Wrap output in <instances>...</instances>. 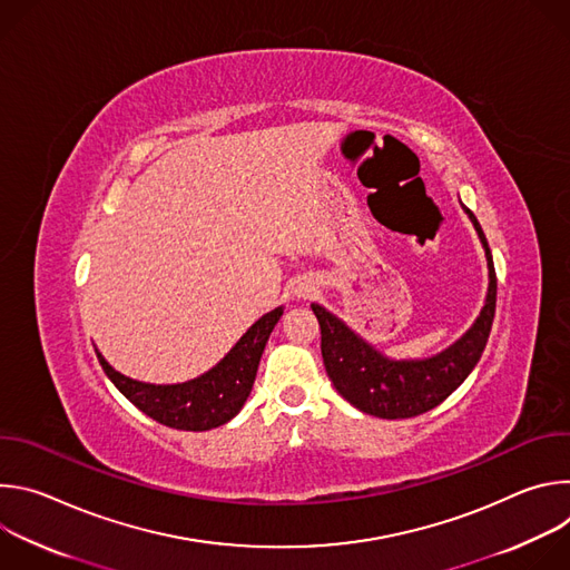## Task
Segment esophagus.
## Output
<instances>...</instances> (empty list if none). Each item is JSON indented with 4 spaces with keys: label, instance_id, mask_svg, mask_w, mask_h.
Listing matches in <instances>:
<instances>
[{
    "label": "esophagus",
    "instance_id": "34e87169",
    "mask_svg": "<svg viewBox=\"0 0 570 570\" xmlns=\"http://www.w3.org/2000/svg\"><path fill=\"white\" fill-rule=\"evenodd\" d=\"M315 291H317V286H315V282H311V279H299L297 284H295V295L297 297H313L315 295Z\"/></svg>",
    "mask_w": 570,
    "mask_h": 570
}]
</instances>
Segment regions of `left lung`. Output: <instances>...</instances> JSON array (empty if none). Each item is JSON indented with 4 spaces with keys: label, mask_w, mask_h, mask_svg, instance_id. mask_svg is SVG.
Returning a JSON list of instances; mask_svg holds the SVG:
<instances>
[{
    "label": "left lung",
    "mask_w": 570,
    "mask_h": 570,
    "mask_svg": "<svg viewBox=\"0 0 570 570\" xmlns=\"http://www.w3.org/2000/svg\"><path fill=\"white\" fill-rule=\"evenodd\" d=\"M462 205V203H460ZM473 223L487 257V295L471 327L446 350L429 358H390L363 341L352 327L320 304H311L322 334V361L343 399L361 413L381 420H405L440 405L475 367L492 332L497 313V273L492 250L471 209L462 205Z\"/></svg>",
    "instance_id": "8db88e82"
}]
</instances>
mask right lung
Wrapping results in <instances>:
<instances>
[{
    "mask_svg": "<svg viewBox=\"0 0 570 570\" xmlns=\"http://www.w3.org/2000/svg\"><path fill=\"white\" fill-rule=\"evenodd\" d=\"M282 313L284 306H277L262 315L212 370L185 383L135 381L117 372L101 352L97 358L117 390L150 420L178 431H209L236 417L250 396L264 347Z\"/></svg>",
    "mask_w": 570,
    "mask_h": 570,
    "instance_id": "right-lung-1",
    "label": "right lung"
}]
</instances>
